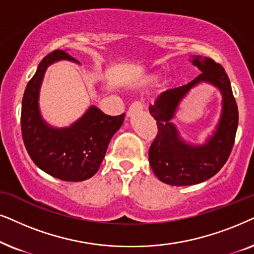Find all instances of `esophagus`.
I'll return each instance as SVG.
<instances>
[{
	"label": "esophagus",
	"instance_id": "34e87169",
	"mask_svg": "<svg viewBox=\"0 0 254 254\" xmlns=\"http://www.w3.org/2000/svg\"><path fill=\"white\" fill-rule=\"evenodd\" d=\"M143 108H144L143 103H140V102L132 103L130 106L129 110H127V117H131V116H133V115L140 113V111L143 110Z\"/></svg>",
	"mask_w": 254,
	"mask_h": 254
}]
</instances>
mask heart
<instances>
[{"instance_id": "heart-1", "label": "heart", "mask_w": 254, "mask_h": 254, "mask_svg": "<svg viewBox=\"0 0 254 254\" xmlns=\"http://www.w3.org/2000/svg\"><path fill=\"white\" fill-rule=\"evenodd\" d=\"M159 75L157 73H148L146 75H144L141 77L140 80V83L141 84H151V83H154L155 81L158 80Z\"/></svg>"}]
</instances>
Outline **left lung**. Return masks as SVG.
Instances as JSON below:
<instances>
[{
	"mask_svg": "<svg viewBox=\"0 0 254 254\" xmlns=\"http://www.w3.org/2000/svg\"><path fill=\"white\" fill-rule=\"evenodd\" d=\"M190 62L201 70L200 75L185 86L161 93L150 106L158 134L148 150V161L155 177L171 186L201 184L218 173L231 153L238 127L237 103L224 68L208 57L191 56ZM200 83H210L221 92L222 111L212 136L203 144L195 145L181 137L171 120L181 101Z\"/></svg>",
	"mask_w": 254,
	"mask_h": 254,
	"instance_id": "obj_1",
	"label": "left lung"
}]
</instances>
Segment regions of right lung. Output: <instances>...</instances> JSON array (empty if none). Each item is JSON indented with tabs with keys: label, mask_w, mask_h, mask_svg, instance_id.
<instances>
[{
	"label": "right lung",
	"mask_w": 254,
	"mask_h": 254,
	"mask_svg": "<svg viewBox=\"0 0 254 254\" xmlns=\"http://www.w3.org/2000/svg\"><path fill=\"white\" fill-rule=\"evenodd\" d=\"M60 60L79 63L62 50L53 51L40 62L23 96L22 136L30 158L40 170L63 181L79 182L99 171L125 114L109 116L90 106L69 127L59 129L46 123L39 109L40 87L47 67Z\"/></svg>",
	"instance_id": "right-lung-1"
}]
</instances>
